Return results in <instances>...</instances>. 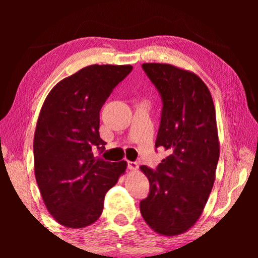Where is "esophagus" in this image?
I'll use <instances>...</instances> for the list:
<instances>
[{"mask_svg":"<svg viewBox=\"0 0 258 258\" xmlns=\"http://www.w3.org/2000/svg\"><path fill=\"white\" fill-rule=\"evenodd\" d=\"M127 166H128V169H131V171H138L139 169V165L138 163H135V161H128Z\"/></svg>","mask_w":258,"mask_h":258,"instance_id":"1","label":"esophagus"}]
</instances>
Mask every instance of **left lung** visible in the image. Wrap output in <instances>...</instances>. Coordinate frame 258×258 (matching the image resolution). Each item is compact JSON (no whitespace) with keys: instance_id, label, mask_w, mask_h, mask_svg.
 I'll return each mask as SVG.
<instances>
[{"instance_id":"left-lung-1","label":"left lung","mask_w":258,"mask_h":258,"mask_svg":"<svg viewBox=\"0 0 258 258\" xmlns=\"http://www.w3.org/2000/svg\"><path fill=\"white\" fill-rule=\"evenodd\" d=\"M163 99L156 148L169 155L157 171L141 166L150 191L140 203L146 223L158 234L173 237L195 225L213 189L218 158L216 113L202 78L169 63H143Z\"/></svg>"}]
</instances>
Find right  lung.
Returning a JSON list of instances; mask_svg holds the SVG:
<instances>
[{"label":"right lung","instance_id":"1","mask_svg":"<svg viewBox=\"0 0 258 258\" xmlns=\"http://www.w3.org/2000/svg\"><path fill=\"white\" fill-rule=\"evenodd\" d=\"M131 64H91L52 87L34 134L35 177L43 202L59 224L89 226L103 211L104 196L127 167L125 160L95 158L100 110L112 89L132 72Z\"/></svg>","mask_w":258,"mask_h":258}]
</instances>
